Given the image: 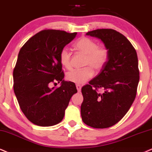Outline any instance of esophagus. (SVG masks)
Instances as JSON below:
<instances>
[{
  "mask_svg": "<svg viewBox=\"0 0 152 152\" xmlns=\"http://www.w3.org/2000/svg\"><path fill=\"white\" fill-rule=\"evenodd\" d=\"M76 87H77V91L80 92V91H81V88H82L81 85H76Z\"/></svg>",
  "mask_w": 152,
  "mask_h": 152,
  "instance_id": "obj_1",
  "label": "esophagus"
}]
</instances>
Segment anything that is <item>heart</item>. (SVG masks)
<instances>
[{
	"label": "heart",
	"mask_w": 152,
	"mask_h": 152,
	"mask_svg": "<svg viewBox=\"0 0 152 152\" xmlns=\"http://www.w3.org/2000/svg\"><path fill=\"white\" fill-rule=\"evenodd\" d=\"M75 47L87 55L85 65L82 69H75L67 72V80L73 83L82 85L92 77L94 70H102L106 66L109 58V51L105 46H98L96 42L88 37H81L77 41ZM71 55L67 48H63L60 53V61L67 69L71 67Z\"/></svg>",
	"instance_id": "1"
}]
</instances>
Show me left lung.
<instances>
[{"mask_svg":"<svg viewBox=\"0 0 152 152\" xmlns=\"http://www.w3.org/2000/svg\"><path fill=\"white\" fill-rule=\"evenodd\" d=\"M86 34L100 39L109 58L98 75L82 88V119L91 128H107L124 117L135 99L140 80L137 55L130 41L114 29H98Z\"/></svg>","mask_w":152,"mask_h":152,"instance_id":"obj_1","label":"left lung"}]
</instances>
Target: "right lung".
<instances>
[{"mask_svg":"<svg viewBox=\"0 0 152 152\" xmlns=\"http://www.w3.org/2000/svg\"><path fill=\"white\" fill-rule=\"evenodd\" d=\"M77 32L44 29L31 37L19 52L13 70V89L26 118L39 126L59 123L71 97L77 92L75 85L63 80L60 53ZM61 82V87L49 85Z\"/></svg>","mask_w":152,"mask_h":152,"instance_id":"right-lung-1","label":"right lung"}]
</instances>
